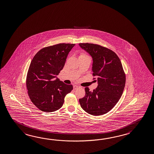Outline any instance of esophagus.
<instances>
[{
  "label": "esophagus",
  "instance_id": "34e87169",
  "mask_svg": "<svg viewBox=\"0 0 154 154\" xmlns=\"http://www.w3.org/2000/svg\"><path fill=\"white\" fill-rule=\"evenodd\" d=\"M79 87V86H78V85H75L73 86V88H74V89L75 90L76 89H78Z\"/></svg>",
  "mask_w": 154,
  "mask_h": 154
}]
</instances>
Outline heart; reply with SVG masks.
Wrapping results in <instances>:
<instances>
[{
	"label": "heart",
	"instance_id": "1",
	"mask_svg": "<svg viewBox=\"0 0 154 154\" xmlns=\"http://www.w3.org/2000/svg\"><path fill=\"white\" fill-rule=\"evenodd\" d=\"M89 57V56L85 53H81L80 55V57Z\"/></svg>",
	"mask_w": 154,
	"mask_h": 154
}]
</instances>
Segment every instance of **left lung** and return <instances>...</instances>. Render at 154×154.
<instances>
[{
	"label": "left lung",
	"mask_w": 154,
	"mask_h": 154,
	"mask_svg": "<svg viewBox=\"0 0 154 154\" xmlns=\"http://www.w3.org/2000/svg\"><path fill=\"white\" fill-rule=\"evenodd\" d=\"M79 45L93 57V75L98 82L92 92L89 88H85V95L79 99L80 106L92 115L106 114L118 103L125 88L126 76L122 62L114 51L106 47L93 43Z\"/></svg>",
	"instance_id": "left-lung-1"
}]
</instances>
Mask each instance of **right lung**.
<instances>
[{"instance_id": "obj_1", "label": "right lung", "mask_w": 154, "mask_h": 154, "mask_svg": "<svg viewBox=\"0 0 154 154\" xmlns=\"http://www.w3.org/2000/svg\"><path fill=\"white\" fill-rule=\"evenodd\" d=\"M75 44L60 43L45 47L35 55L27 72L26 85L29 98L41 111L60 109L64 98L73 89L57 78L64 66L69 51Z\"/></svg>"}]
</instances>
